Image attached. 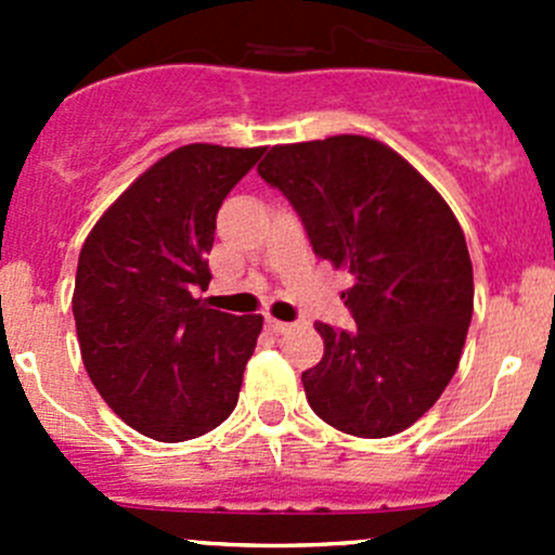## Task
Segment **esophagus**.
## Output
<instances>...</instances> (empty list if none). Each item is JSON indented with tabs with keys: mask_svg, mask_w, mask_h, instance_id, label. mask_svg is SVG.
<instances>
[{
	"mask_svg": "<svg viewBox=\"0 0 555 555\" xmlns=\"http://www.w3.org/2000/svg\"><path fill=\"white\" fill-rule=\"evenodd\" d=\"M266 327H268V333L282 335V333H289V330H293V324H289V322H279V319L268 317V319H266Z\"/></svg>",
	"mask_w": 555,
	"mask_h": 555,
	"instance_id": "1",
	"label": "esophagus"
}]
</instances>
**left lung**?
Masks as SVG:
<instances>
[{"mask_svg": "<svg viewBox=\"0 0 555 555\" xmlns=\"http://www.w3.org/2000/svg\"><path fill=\"white\" fill-rule=\"evenodd\" d=\"M257 173L293 204L322 260L349 268L354 330L317 322L324 357L306 400L357 438L402 433L438 402L473 319V262L438 190L386 144L354 133L268 150Z\"/></svg>", "mask_w": 555, "mask_h": 555, "instance_id": "1", "label": "left lung"}]
</instances>
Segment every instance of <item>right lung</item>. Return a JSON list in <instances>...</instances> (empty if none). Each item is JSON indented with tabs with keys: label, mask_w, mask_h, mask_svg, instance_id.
I'll use <instances>...</instances> for the list:
<instances>
[{
	"label": "right lung",
	"mask_w": 555,
	"mask_h": 555,
	"mask_svg": "<svg viewBox=\"0 0 555 555\" xmlns=\"http://www.w3.org/2000/svg\"><path fill=\"white\" fill-rule=\"evenodd\" d=\"M262 153L173 150L82 244L72 311L86 371L128 427L160 443L206 435L238 402L262 317L209 309L193 293L211 282L217 211Z\"/></svg>",
	"instance_id": "right-lung-1"
}]
</instances>
